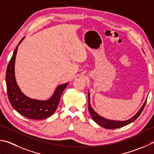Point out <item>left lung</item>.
<instances>
[{
    "instance_id": "1",
    "label": "left lung",
    "mask_w": 154,
    "mask_h": 154,
    "mask_svg": "<svg viewBox=\"0 0 154 154\" xmlns=\"http://www.w3.org/2000/svg\"><path fill=\"white\" fill-rule=\"evenodd\" d=\"M88 111H89L90 115L92 117L93 120L95 121V122L98 124L99 126H102V127L106 128L107 129H115V128H118L123 127V126H126L133 122V121L135 120L137 118H138L140 114H141V112L143 109L144 107L145 106V103H146V101L144 102L143 105L141 109L139 110V112L137 113V114L134 116L133 117H132L130 119L127 120H123V121H118V120H109L107 119L106 118H103L99 116L97 113L95 112V110L93 109V107L91 106V101H90V93L88 92Z\"/></svg>"
}]
</instances>
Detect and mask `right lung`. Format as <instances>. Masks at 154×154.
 <instances>
[{
	"instance_id": "add662e5",
	"label": "right lung",
	"mask_w": 154,
	"mask_h": 154,
	"mask_svg": "<svg viewBox=\"0 0 154 154\" xmlns=\"http://www.w3.org/2000/svg\"><path fill=\"white\" fill-rule=\"evenodd\" d=\"M24 38L20 40L15 48L7 66L6 85L8 97L12 107L21 115L32 120L45 119L52 116L55 112L58 107L61 94L69 83L59 85L56 88L53 95L47 100H38L29 98L21 92L15 76V62L18 46L23 41Z\"/></svg>"
}]
</instances>
